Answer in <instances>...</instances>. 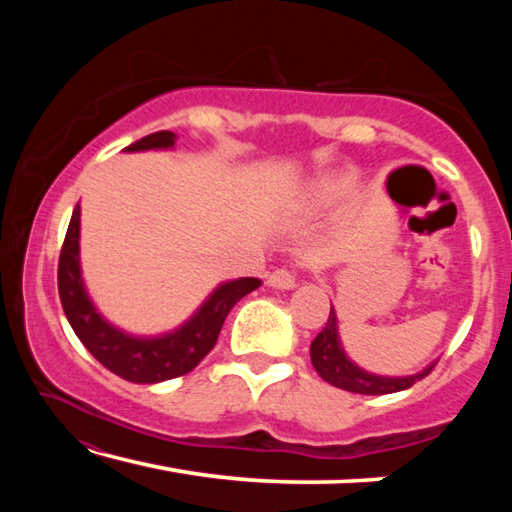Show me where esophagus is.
<instances>
[{"label": "esophagus", "mask_w": 512, "mask_h": 512, "mask_svg": "<svg viewBox=\"0 0 512 512\" xmlns=\"http://www.w3.org/2000/svg\"><path fill=\"white\" fill-rule=\"evenodd\" d=\"M268 287L280 289V291L296 289V277H293V273L287 271V268H277L275 273L268 275Z\"/></svg>", "instance_id": "34e87169"}]
</instances>
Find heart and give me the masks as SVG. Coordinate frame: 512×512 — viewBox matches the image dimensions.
Listing matches in <instances>:
<instances>
[{
  "label": "heart",
  "instance_id": "b5f03b06",
  "mask_svg": "<svg viewBox=\"0 0 512 512\" xmlns=\"http://www.w3.org/2000/svg\"><path fill=\"white\" fill-rule=\"evenodd\" d=\"M359 183V173L354 169L320 173L316 178H309L305 185H300L289 198V216L298 221L316 219L320 214L332 212L348 198Z\"/></svg>",
  "mask_w": 512,
  "mask_h": 512
}]
</instances>
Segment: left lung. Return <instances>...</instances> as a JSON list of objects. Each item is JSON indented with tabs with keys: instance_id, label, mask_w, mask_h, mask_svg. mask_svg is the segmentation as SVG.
Wrapping results in <instances>:
<instances>
[{
	"instance_id": "left-lung-1",
	"label": "left lung",
	"mask_w": 512,
	"mask_h": 512,
	"mask_svg": "<svg viewBox=\"0 0 512 512\" xmlns=\"http://www.w3.org/2000/svg\"><path fill=\"white\" fill-rule=\"evenodd\" d=\"M311 363L320 377H323L327 384L336 388H343V391L350 393H361V395H388L397 391H406L411 388L415 381L427 377L431 368L436 366V361H431L429 366L422 370L413 372V375H377V372H368L361 366H357L345 352L339 334V318H336V309H329L327 325L323 327L314 341H311Z\"/></svg>"
}]
</instances>
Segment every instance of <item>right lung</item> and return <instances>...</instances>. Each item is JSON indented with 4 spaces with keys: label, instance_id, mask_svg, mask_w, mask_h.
Segmentation results:
<instances>
[{
    "label": "right lung",
    "instance_id": "obj_1",
    "mask_svg": "<svg viewBox=\"0 0 512 512\" xmlns=\"http://www.w3.org/2000/svg\"><path fill=\"white\" fill-rule=\"evenodd\" d=\"M178 135L160 131L126 146V153L171 151ZM262 287L257 277H237L216 284L185 323L162 334L126 332L94 305L81 271V203H76L58 262V293L74 334L101 366L133 384H158L187 375L214 348L225 316L250 291Z\"/></svg>",
    "mask_w": 512,
    "mask_h": 512
}]
</instances>
